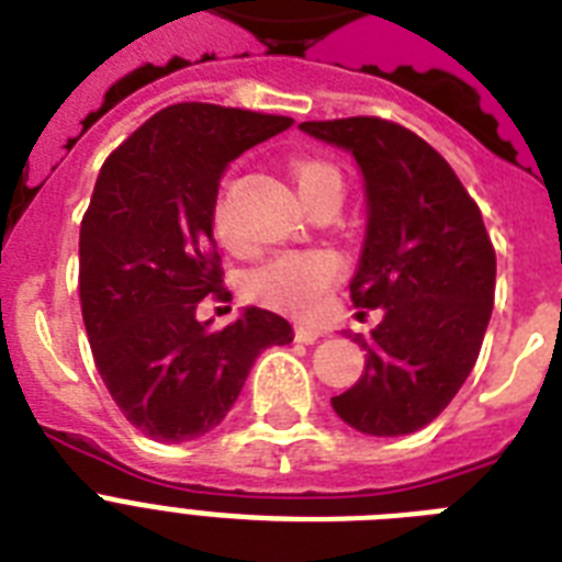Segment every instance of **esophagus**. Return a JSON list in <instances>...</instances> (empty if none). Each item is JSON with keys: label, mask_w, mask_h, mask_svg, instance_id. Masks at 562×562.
Masks as SVG:
<instances>
[{"label": "esophagus", "mask_w": 562, "mask_h": 562, "mask_svg": "<svg viewBox=\"0 0 562 562\" xmlns=\"http://www.w3.org/2000/svg\"><path fill=\"white\" fill-rule=\"evenodd\" d=\"M321 335L324 333H317V329H312V326H297V329H294V338H297L300 344H315Z\"/></svg>", "instance_id": "1"}]
</instances>
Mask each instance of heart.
I'll return each mask as SVG.
<instances>
[{
	"label": "heart",
	"mask_w": 562,
	"mask_h": 562,
	"mask_svg": "<svg viewBox=\"0 0 562 562\" xmlns=\"http://www.w3.org/2000/svg\"><path fill=\"white\" fill-rule=\"evenodd\" d=\"M291 175L303 198L326 187L341 189V175L329 162L297 160L291 166ZM215 233L224 245L238 247V233L229 218V183L221 189L215 201ZM338 277H341V259L329 250H289L254 268L247 277V291L265 306L308 317L324 308Z\"/></svg>",
	"instance_id": "heart-1"
}]
</instances>
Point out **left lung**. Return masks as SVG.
I'll return each mask as SVG.
<instances>
[{"label":"left lung","mask_w":562,"mask_h":562,"mask_svg":"<svg viewBox=\"0 0 562 562\" xmlns=\"http://www.w3.org/2000/svg\"><path fill=\"white\" fill-rule=\"evenodd\" d=\"M300 131L352 154L364 178L368 229L350 297L382 308L364 341V373L333 396L356 431L400 437L428 426L475 368L496 294V250L452 166L375 116L303 122Z\"/></svg>","instance_id":"obj_1"}]
</instances>
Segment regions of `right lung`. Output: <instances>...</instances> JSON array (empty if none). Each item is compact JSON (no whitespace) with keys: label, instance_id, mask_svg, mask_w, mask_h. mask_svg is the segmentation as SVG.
Returning a JSON list of instances; mask_svg holds the SVG:
<instances>
[{"label":"right lung","instance_id":"obj_1","mask_svg":"<svg viewBox=\"0 0 562 562\" xmlns=\"http://www.w3.org/2000/svg\"><path fill=\"white\" fill-rule=\"evenodd\" d=\"M294 119L183 101L110 154L81 221V312L92 359L127 423L160 443L227 417L256 356L291 344L285 317L247 306L224 329L198 321L221 294L212 238L221 175Z\"/></svg>","mask_w":562,"mask_h":562}]
</instances>
